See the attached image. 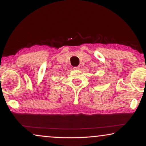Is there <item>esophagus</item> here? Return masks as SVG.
<instances>
[{"instance_id": "esophagus-1", "label": "esophagus", "mask_w": 146, "mask_h": 146, "mask_svg": "<svg viewBox=\"0 0 146 146\" xmlns=\"http://www.w3.org/2000/svg\"><path fill=\"white\" fill-rule=\"evenodd\" d=\"M73 69L79 70V69H80V67H79V66H77V67H73Z\"/></svg>"}]
</instances>
